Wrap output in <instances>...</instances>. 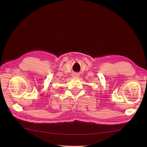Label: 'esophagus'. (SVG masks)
Returning <instances> with one entry per match:
<instances>
[{"label": "esophagus", "instance_id": "obj_1", "mask_svg": "<svg viewBox=\"0 0 147 147\" xmlns=\"http://www.w3.org/2000/svg\"><path fill=\"white\" fill-rule=\"evenodd\" d=\"M78 76H79V75H78V74H73V76H74V77H78Z\"/></svg>", "mask_w": 147, "mask_h": 147}]
</instances>
